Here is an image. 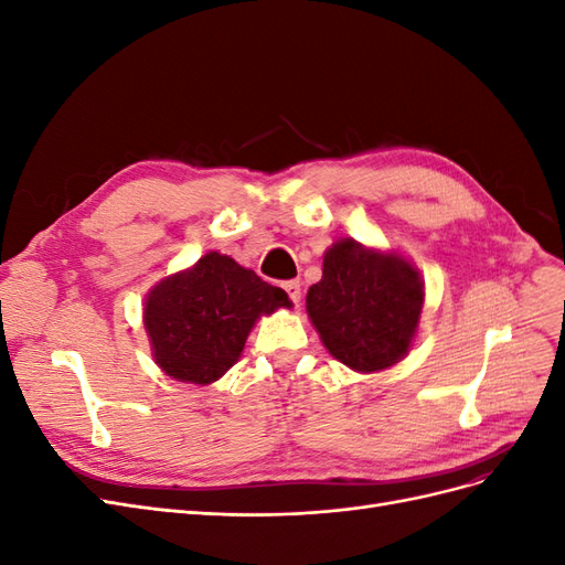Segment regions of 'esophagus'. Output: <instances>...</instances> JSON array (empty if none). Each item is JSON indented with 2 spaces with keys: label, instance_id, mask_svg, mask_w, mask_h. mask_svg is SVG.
Instances as JSON below:
<instances>
[{
  "label": "esophagus",
  "instance_id": "1",
  "mask_svg": "<svg viewBox=\"0 0 565 565\" xmlns=\"http://www.w3.org/2000/svg\"><path fill=\"white\" fill-rule=\"evenodd\" d=\"M285 292L289 295V299H292L299 306V301H301V285L297 280L285 282Z\"/></svg>",
  "mask_w": 565,
  "mask_h": 565
}]
</instances>
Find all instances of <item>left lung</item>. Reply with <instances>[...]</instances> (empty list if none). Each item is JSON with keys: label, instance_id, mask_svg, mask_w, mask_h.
I'll return each instance as SVG.
<instances>
[{"label": "left lung", "instance_id": "obj_1", "mask_svg": "<svg viewBox=\"0 0 565 565\" xmlns=\"http://www.w3.org/2000/svg\"><path fill=\"white\" fill-rule=\"evenodd\" d=\"M424 306L419 270L396 252L344 237L322 259L306 311L324 349L358 372H377L407 355Z\"/></svg>", "mask_w": 565, "mask_h": 565}]
</instances>
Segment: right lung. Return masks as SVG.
<instances>
[{
	"label": "right lung",
	"mask_w": 565,
	"mask_h": 565,
	"mask_svg": "<svg viewBox=\"0 0 565 565\" xmlns=\"http://www.w3.org/2000/svg\"><path fill=\"white\" fill-rule=\"evenodd\" d=\"M273 287L226 254L210 252L150 289L143 324L152 358L172 380L212 384L241 358L262 316L289 306Z\"/></svg>",
	"instance_id": "1"
}]
</instances>
